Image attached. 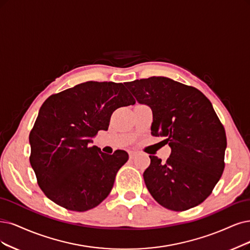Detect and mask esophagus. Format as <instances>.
<instances>
[{
    "label": "esophagus",
    "mask_w": 250,
    "mask_h": 250,
    "mask_svg": "<svg viewBox=\"0 0 250 250\" xmlns=\"http://www.w3.org/2000/svg\"><path fill=\"white\" fill-rule=\"evenodd\" d=\"M136 154H137V153H136L135 151H130V152H128V155H130V159H131V160H133V159L135 158Z\"/></svg>",
    "instance_id": "34e87169"
}]
</instances>
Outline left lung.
I'll list each match as a JSON object with an SVG mask.
<instances>
[{
	"label": "left lung",
	"instance_id": "1",
	"mask_svg": "<svg viewBox=\"0 0 250 250\" xmlns=\"http://www.w3.org/2000/svg\"><path fill=\"white\" fill-rule=\"evenodd\" d=\"M140 104L152 110L151 135L171 147L166 163L149 155L143 177L163 207L184 211L204 202L225 169L227 136L211 102L199 89L167 77L125 83Z\"/></svg>",
	"mask_w": 250,
	"mask_h": 250
}]
</instances>
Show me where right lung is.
Listing matches in <instances>:
<instances>
[{
	"label": "right lung",
	"mask_w": 250,
	"mask_h": 250,
	"mask_svg": "<svg viewBox=\"0 0 250 250\" xmlns=\"http://www.w3.org/2000/svg\"><path fill=\"white\" fill-rule=\"evenodd\" d=\"M135 103L123 83L98 81L80 83L44 102L29 139L30 163L46 197L78 212L108 197L128 154H107L89 143L100 130H108L113 111Z\"/></svg>",
	"instance_id": "1"
}]
</instances>
